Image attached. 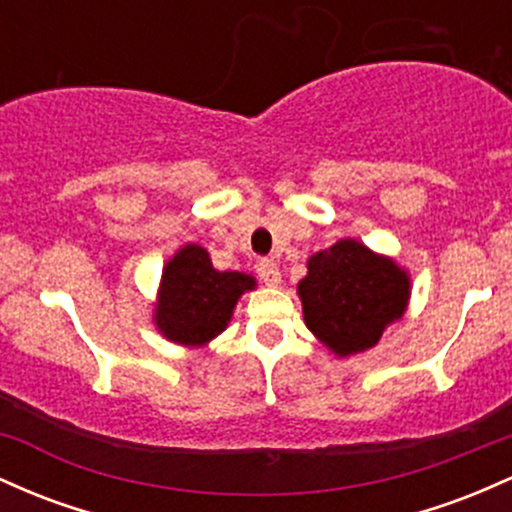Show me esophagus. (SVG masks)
Segmentation results:
<instances>
[{
  "instance_id": "1",
  "label": "esophagus",
  "mask_w": 512,
  "mask_h": 512,
  "mask_svg": "<svg viewBox=\"0 0 512 512\" xmlns=\"http://www.w3.org/2000/svg\"><path fill=\"white\" fill-rule=\"evenodd\" d=\"M258 278H261L266 285L278 287L280 285V268H278V263L271 261V258H263V261H258Z\"/></svg>"
}]
</instances>
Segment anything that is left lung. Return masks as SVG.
<instances>
[{"label":"left lung","instance_id":"1","mask_svg":"<svg viewBox=\"0 0 512 512\" xmlns=\"http://www.w3.org/2000/svg\"><path fill=\"white\" fill-rule=\"evenodd\" d=\"M307 329L338 358L363 353L404 317L411 283L392 258L341 239L307 261L297 285Z\"/></svg>","mask_w":512,"mask_h":512}]
</instances>
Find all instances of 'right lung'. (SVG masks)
Instances as JSON below:
<instances>
[{"label":"right lung","instance_id":"right-lung-1","mask_svg":"<svg viewBox=\"0 0 512 512\" xmlns=\"http://www.w3.org/2000/svg\"><path fill=\"white\" fill-rule=\"evenodd\" d=\"M254 287V275L215 271L208 251L188 244L164 266L154 324L169 341L205 346L227 329L237 300Z\"/></svg>","mask_w":512,"mask_h":512}]
</instances>
